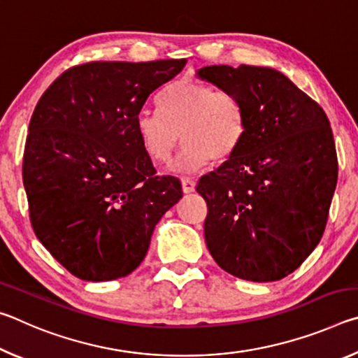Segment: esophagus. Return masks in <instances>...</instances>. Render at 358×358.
<instances>
[{"label": "esophagus", "instance_id": "obj_1", "mask_svg": "<svg viewBox=\"0 0 358 358\" xmlns=\"http://www.w3.org/2000/svg\"><path fill=\"white\" fill-rule=\"evenodd\" d=\"M181 187H183L185 194H191L196 189V183L191 178H181Z\"/></svg>", "mask_w": 358, "mask_h": 358}]
</instances>
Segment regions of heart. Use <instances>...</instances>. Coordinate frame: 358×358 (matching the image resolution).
Here are the masks:
<instances>
[{"instance_id":"heart-1","label":"heart","mask_w":358,"mask_h":358,"mask_svg":"<svg viewBox=\"0 0 358 358\" xmlns=\"http://www.w3.org/2000/svg\"><path fill=\"white\" fill-rule=\"evenodd\" d=\"M161 112L142 110L136 117V134L151 161L167 162L186 141L175 172H196L234 155L246 129L245 108L234 93L216 90L197 78H180L159 99Z\"/></svg>"}]
</instances>
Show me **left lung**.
<instances>
[{
    "label": "left lung",
    "instance_id": "1",
    "mask_svg": "<svg viewBox=\"0 0 358 358\" xmlns=\"http://www.w3.org/2000/svg\"><path fill=\"white\" fill-rule=\"evenodd\" d=\"M197 76L237 96L246 117L237 150L196 187L208 207V251L241 280H282L319 245L329 220L338 180L330 121L280 71L220 64Z\"/></svg>",
    "mask_w": 358,
    "mask_h": 358
}]
</instances>
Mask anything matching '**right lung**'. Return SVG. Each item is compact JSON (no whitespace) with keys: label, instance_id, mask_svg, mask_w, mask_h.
I'll use <instances>...</instances> for the list:
<instances>
[{"label":"right lung","instance_id":"add662e5","mask_svg":"<svg viewBox=\"0 0 358 358\" xmlns=\"http://www.w3.org/2000/svg\"><path fill=\"white\" fill-rule=\"evenodd\" d=\"M186 59L92 62L64 71L36 106L23 153L29 221L45 250L85 281L134 271L183 191L156 175L136 117Z\"/></svg>","mask_w":358,"mask_h":358}]
</instances>
